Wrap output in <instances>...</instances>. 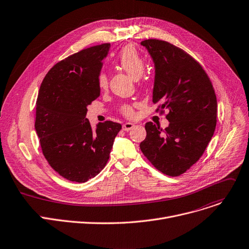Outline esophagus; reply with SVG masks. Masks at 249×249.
Returning a JSON list of instances; mask_svg holds the SVG:
<instances>
[{
  "instance_id": "esophagus-1",
  "label": "esophagus",
  "mask_w": 249,
  "mask_h": 249,
  "mask_svg": "<svg viewBox=\"0 0 249 249\" xmlns=\"http://www.w3.org/2000/svg\"><path fill=\"white\" fill-rule=\"evenodd\" d=\"M135 125L133 124V123H130V122H127V123H124L123 124V130L124 131H129V130H131L132 128H133Z\"/></svg>"
}]
</instances>
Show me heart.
<instances>
[{"label":"heart","mask_w":249,"mask_h":249,"mask_svg":"<svg viewBox=\"0 0 249 249\" xmlns=\"http://www.w3.org/2000/svg\"><path fill=\"white\" fill-rule=\"evenodd\" d=\"M118 65L120 67L133 79H138L143 71L144 68V62L142 57L139 55V53L136 51V49L132 46H126L124 47L118 56L117 59ZM107 76L104 72H102L99 75L98 78V84L101 89H104L107 87ZM123 113L126 116H132L133 115V109L131 106L125 105L123 107Z\"/></svg>","instance_id":"1"}]
</instances>
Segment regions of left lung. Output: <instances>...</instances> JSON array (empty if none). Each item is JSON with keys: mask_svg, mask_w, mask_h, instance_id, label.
Instances as JSON below:
<instances>
[{"mask_svg": "<svg viewBox=\"0 0 249 249\" xmlns=\"http://www.w3.org/2000/svg\"><path fill=\"white\" fill-rule=\"evenodd\" d=\"M141 45L154 63L153 102L169 111L170 123L164 134L159 126L146 123L147 135L140 149L159 171L178 176L202 156L214 134L216 96L199 63L183 50L155 39Z\"/></svg>", "mask_w": 249, "mask_h": 249, "instance_id": "1", "label": "left lung"}]
</instances>
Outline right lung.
<instances>
[{
  "mask_svg": "<svg viewBox=\"0 0 249 249\" xmlns=\"http://www.w3.org/2000/svg\"><path fill=\"white\" fill-rule=\"evenodd\" d=\"M110 44L66 58L49 71L39 90L35 129L43 154L61 176L86 182L105 167L122 126L106 121L93 130L87 107L100 96L98 78Z\"/></svg>",
  "mask_w": 249,
  "mask_h": 249,
  "instance_id": "1",
  "label": "right lung"
}]
</instances>
